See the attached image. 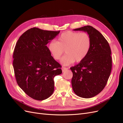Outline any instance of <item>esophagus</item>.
<instances>
[{"label": "esophagus", "mask_w": 123, "mask_h": 123, "mask_svg": "<svg viewBox=\"0 0 123 123\" xmlns=\"http://www.w3.org/2000/svg\"><path fill=\"white\" fill-rule=\"evenodd\" d=\"M62 72H65V71L67 70L68 69L67 68H66V67H62Z\"/></svg>", "instance_id": "1"}]
</instances>
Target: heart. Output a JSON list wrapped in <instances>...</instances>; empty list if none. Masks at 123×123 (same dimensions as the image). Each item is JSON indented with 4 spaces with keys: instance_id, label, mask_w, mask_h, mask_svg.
<instances>
[{
    "instance_id": "heart-1",
    "label": "heart",
    "mask_w": 123,
    "mask_h": 123,
    "mask_svg": "<svg viewBox=\"0 0 123 123\" xmlns=\"http://www.w3.org/2000/svg\"><path fill=\"white\" fill-rule=\"evenodd\" d=\"M91 47V38L88 33L66 31L58 37L57 41L52 40L48 44V50L55 60L61 59L62 65L67 66L75 61L80 62L87 56Z\"/></svg>"
}]
</instances>
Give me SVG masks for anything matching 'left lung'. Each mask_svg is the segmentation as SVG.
<instances>
[{
  "mask_svg": "<svg viewBox=\"0 0 123 123\" xmlns=\"http://www.w3.org/2000/svg\"><path fill=\"white\" fill-rule=\"evenodd\" d=\"M73 30L87 32L91 37V47L82 62L70 68L72 89L80 97L91 98L103 90L108 80L112 69L110 47L101 33L90 25Z\"/></svg>",
  "mask_w": 123,
  "mask_h": 123,
  "instance_id": "8db88e82",
  "label": "left lung"
}]
</instances>
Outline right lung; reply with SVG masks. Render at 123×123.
Wrapping results in <instances>:
<instances>
[{
  "label": "right lung",
  "mask_w": 123,
  "mask_h": 123,
  "mask_svg": "<svg viewBox=\"0 0 123 123\" xmlns=\"http://www.w3.org/2000/svg\"><path fill=\"white\" fill-rule=\"evenodd\" d=\"M59 32L33 28L20 36L15 47L13 66L17 83L34 99L49 98L54 90V77L62 73L47 46Z\"/></svg>",
  "instance_id": "obj_1"
}]
</instances>
